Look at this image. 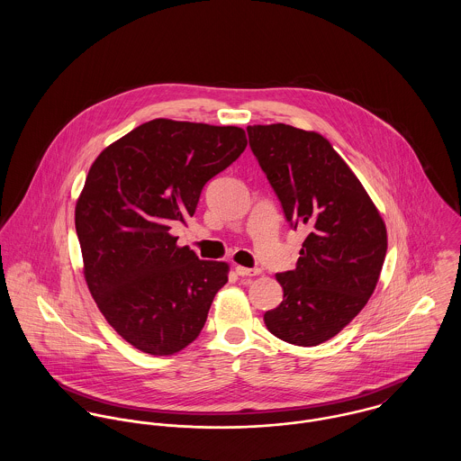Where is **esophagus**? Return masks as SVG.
Segmentation results:
<instances>
[{
    "mask_svg": "<svg viewBox=\"0 0 461 461\" xmlns=\"http://www.w3.org/2000/svg\"><path fill=\"white\" fill-rule=\"evenodd\" d=\"M236 273L240 276H256L261 273V269H252V267H245V266H236Z\"/></svg>",
    "mask_w": 461,
    "mask_h": 461,
    "instance_id": "obj_1",
    "label": "esophagus"
}]
</instances>
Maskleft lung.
Instances as JSON below:
<instances>
[{"mask_svg": "<svg viewBox=\"0 0 461 461\" xmlns=\"http://www.w3.org/2000/svg\"><path fill=\"white\" fill-rule=\"evenodd\" d=\"M247 131L287 221L307 232L296 269L275 275L284 300L264 323L289 344L318 346L349 325L375 293L387 227L325 136L287 124Z\"/></svg>", "mask_w": 461, "mask_h": 461, "instance_id": "8db88e82", "label": "left lung"}]
</instances>
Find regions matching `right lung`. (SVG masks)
I'll return each instance as SVG.
<instances>
[{"instance_id": "add662e5", "label": "right lung", "mask_w": 461, "mask_h": 461, "mask_svg": "<svg viewBox=\"0 0 461 461\" xmlns=\"http://www.w3.org/2000/svg\"><path fill=\"white\" fill-rule=\"evenodd\" d=\"M247 147L236 126L149 121L92 163L74 221L90 294L136 349L167 357L198 337L229 264L200 261L170 234L203 185Z\"/></svg>"}]
</instances>
